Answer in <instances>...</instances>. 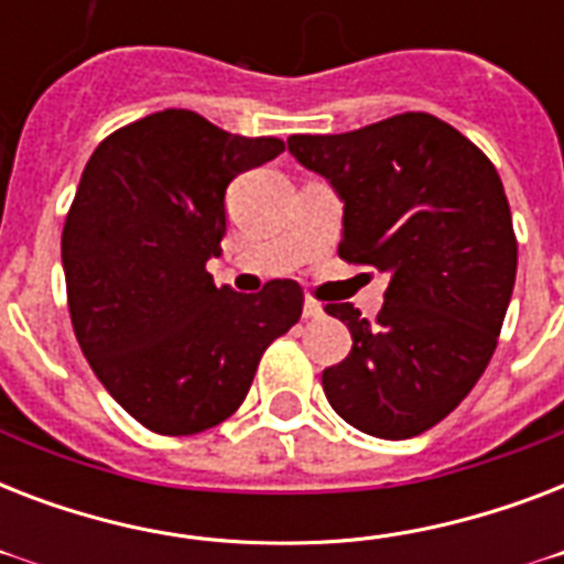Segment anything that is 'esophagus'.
I'll list each match as a JSON object with an SVG mask.
<instances>
[{"label":"esophagus","mask_w":564,"mask_h":564,"mask_svg":"<svg viewBox=\"0 0 564 564\" xmlns=\"http://www.w3.org/2000/svg\"><path fill=\"white\" fill-rule=\"evenodd\" d=\"M325 316V310H322V304L313 299L304 301V318H322Z\"/></svg>","instance_id":"34e87169"}]
</instances>
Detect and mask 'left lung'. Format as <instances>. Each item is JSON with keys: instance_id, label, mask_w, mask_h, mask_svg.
I'll return each instance as SVG.
<instances>
[{"instance_id": "8db88e82", "label": "left lung", "mask_w": 564, "mask_h": 564, "mask_svg": "<svg viewBox=\"0 0 564 564\" xmlns=\"http://www.w3.org/2000/svg\"><path fill=\"white\" fill-rule=\"evenodd\" d=\"M286 145L343 202L339 257L389 274L375 322L325 307L354 339L322 375L327 401L369 436H419L480 380L512 299L518 242L498 170L430 113Z\"/></svg>"}]
</instances>
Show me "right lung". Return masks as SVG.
Here are the masks:
<instances>
[{
    "label": "right lung",
    "mask_w": 564,
    "mask_h": 564,
    "mask_svg": "<svg viewBox=\"0 0 564 564\" xmlns=\"http://www.w3.org/2000/svg\"><path fill=\"white\" fill-rule=\"evenodd\" d=\"M278 137H239L193 110L110 134L84 166L61 237L75 336L113 401L163 436L234 415L257 362L301 318L295 281L254 295L216 286L225 189L274 161Z\"/></svg>",
    "instance_id": "add662e5"
}]
</instances>
